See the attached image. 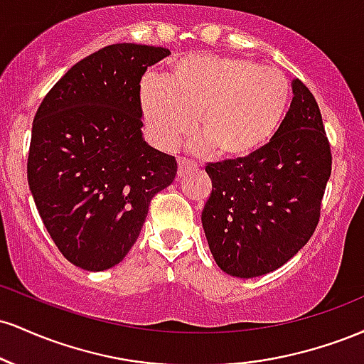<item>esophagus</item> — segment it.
Here are the masks:
<instances>
[{
  "instance_id": "1",
  "label": "esophagus",
  "mask_w": 364,
  "mask_h": 364,
  "mask_svg": "<svg viewBox=\"0 0 364 364\" xmlns=\"http://www.w3.org/2000/svg\"><path fill=\"white\" fill-rule=\"evenodd\" d=\"M195 169L193 162L186 161V159H179V164H178V178H181L183 174H186L188 171Z\"/></svg>"
}]
</instances>
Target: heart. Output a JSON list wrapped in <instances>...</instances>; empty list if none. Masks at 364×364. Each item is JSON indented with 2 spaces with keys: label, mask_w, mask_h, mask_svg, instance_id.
Wrapping results in <instances>:
<instances>
[{
  "label": "heart",
  "mask_w": 364,
  "mask_h": 364,
  "mask_svg": "<svg viewBox=\"0 0 364 364\" xmlns=\"http://www.w3.org/2000/svg\"><path fill=\"white\" fill-rule=\"evenodd\" d=\"M284 73L245 58L195 56L176 61L166 80L141 82L139 102L149 136L173 149L193 127L202 147L224 159H246L274 139L289 104Z\"/></svg>",
  "instance_id": "obj_1"
}]
</instances>
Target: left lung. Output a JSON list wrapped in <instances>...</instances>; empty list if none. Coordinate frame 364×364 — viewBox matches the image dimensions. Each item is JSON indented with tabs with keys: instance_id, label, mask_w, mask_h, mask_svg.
Here are the masks:
<instances>
[{
	"instance_id": "left-lung-1",
	"label": "left lung",
	"mask_w": 364,
	"mask_h": 364,
	"mask_svg": "<svg viewBox=\"0 0 364 364\" xmlns=\"http://www.w3.org/2000/svg\"><path fill=\"white\" fill-rule=\"evenodd\" d=\"M292 94L281 128L260 152L205 168L212 193L202 225L215 263L232 277L274 272L318 224L332 154L313 94L298 78Z\"/></svg>"
}]
</instances>
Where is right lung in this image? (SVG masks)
Segmentation results:
<instances>
[{
  "instance_id": "right-lung-1",
  "label": "right lung",
  "mask_w": 364,
  "mask_h": 364,
  "mask_svg": "<svg viewBox=\"0 0 364 364\" xmlns=\"http://www.w3.org/2000/svg\"><path fill=\"white\" fill-rule=\"evenodd\" d=\"M166 48L111 44L73 65L32 123L27 179L63 257L90 272L127 257L176 159L141 136L140 80Z\"/></svg>"
}]
</instances>
